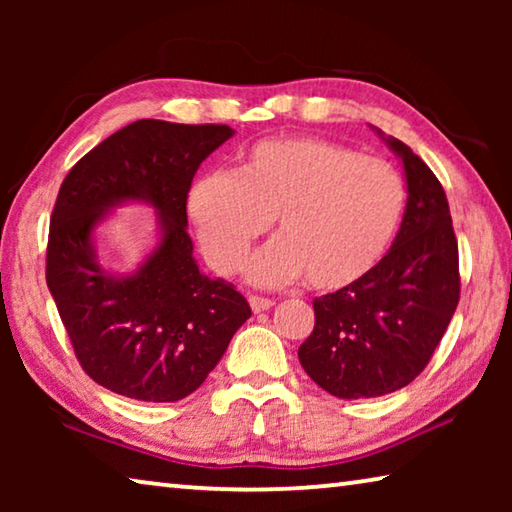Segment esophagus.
Instances as JSON below:
<instances>
[{"label": "esophagus", "mask_w": 512, "mask_h": 512, "mask_svg": "<svg viewBox=\"0 0 512 512\" xmlns=\"http://www.w3.org/2000/svg\"><path fill=\"white\" fill-rule=\"evenodd\" d=\"M248 302H250V307H253L255 314L273 307V300L271 298H262V296H248Z\"/></svg>", "instance_id": "esophagus-1"}]
</instances>
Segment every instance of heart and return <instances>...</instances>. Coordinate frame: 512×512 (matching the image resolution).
Listing matches in <instances>:
<instances>
[{
    "mask_svg": "<svg viewBox=\"0 0 512 512\" xmlns=\"http://www.w3.org/2000/svg\"><path fill=\"white\" fill-rule=\"evenodd\" d=\"M406 205L391 162L323 140H268L235 173H207L189 189L187 212L216 273H235L277 216L282 235L248 257L246 277L275 287L307 275L314 289L359 282L384 257Z\"/></svg>",
    "mask_w": 512,
    "mask_h": 512,
    "instance_id": "b5f03b06",
    "label": "heart"
}]
</instances>
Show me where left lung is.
I'll list each match as a JSON object with an SVG mask.
<instances>
[{"mask_svg": "<svg viewBox=\"0 0 512 512\" xmlns=\"http://www.w3.org/2000/svg\"><path fill=\"white\" fill-rule=\"evenodd\" d=\"M384 140L402 158L409 189L400 232L368 275L314 300V332L298 350L307 375L341 400L411 384L427 368L461 298L445 189L409 146Z\"/></svg>", "mask_w": 512, "mask_h": 512, "instance_id": "8db88e82", "label": "left lung"}]
</instances>
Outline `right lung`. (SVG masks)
I'll use <instances>...</instances> for the list:
<instances>
[{"label":"right lung","instance_id":"1","mask_svg":"<svg viewBox=\"0 0 512 512\" xmlns=\"http://www.w3.org/2000/svg\"><path fill=\"white\" fill-rule=\"evenodd\" d=\"M225 124L140 119L74 164L60 185L47 241V287L81 368L108 391L142 402L194 393L250 318L248 300L198 271L187 235L194 173L230 140ZM144 200L163 237L131 276L100 266L91 232L110 206Z\"/></svg>","mask_w":512,"mask_h":512}]
</instances>
